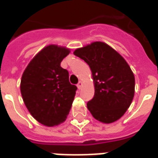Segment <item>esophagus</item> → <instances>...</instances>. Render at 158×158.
<instances>
[{"label": "esophagus", "instance_id": "1", "mask_svg": "<svg viewBox=\"0 0 158 158\" xmlns=\"http://www.w3.org/2000/svg\"><path fill=\"white\" fill-rule=\"evenodd\" d=\"M82 85H83L82 81H79V82L78 83V85H77V87H78L79 89H81V87H82Z\"/></svg>", "mask_w": 158, "mask_h": 158}]
</instances>
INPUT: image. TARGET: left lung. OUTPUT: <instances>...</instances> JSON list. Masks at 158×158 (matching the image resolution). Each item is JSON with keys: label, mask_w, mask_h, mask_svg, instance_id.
Wrapping results in <instances>:
<instances>
[{"label": "left lung", "mask_w": 158, "mask_h": 158, "mask_svg": "<svg viewBox=\"0 0 158 158\" xmlns=\"http://www.w3.org/2000/svg\"><path fill=\"white\" fill-rule=\"evenodd\" d=\"M73 54L89 66L95 95L87 108L100 122L117 121L129 108L135 95V76L119 53L104 42H93Z\"/></svg>", "instance_id": "8db88e82"}]
</instances>
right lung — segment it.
I'll return each mask as SVG.
<instances>
[{"mask_svg":"<svg viewBox=\"0 0 158 158\" xmlns=\"http://www.w3.org/2000/svg\"><path fill=\"white\" fill-rule=\"evenodd\" d=\"M70 50L56 45L43 48L24 70L20 90L30 114L43 125L52 127L65 121L77 87L69 82L62 59Z\"/></svg>","mask_w":158,"mask_h":158,"instance_id":"obj_1","label":"right lung"}]
</instances>
